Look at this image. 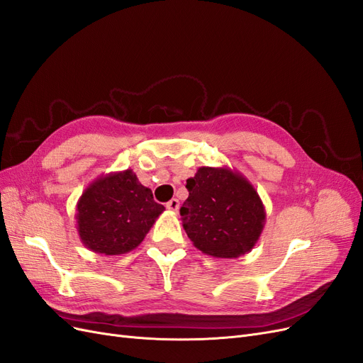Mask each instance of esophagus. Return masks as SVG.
Returning <instances> with one entry per match:
<instances>
[{"instance_id":"34e87169","label":"esophagus","mask_w":363,"mask_h":363,"mask_svg":"<svg viewBox=\"0 0 363 363\" xmlns=\"http://www.w3.org/2000/svg\"><path fill=\"white\" fill-rule=\"evenodd\" d=\"M167 207L169 208V211H172V212H177L179 207H180V201L177 199H172V200H169L167 203Z\"/></svg>"}]
</instances>
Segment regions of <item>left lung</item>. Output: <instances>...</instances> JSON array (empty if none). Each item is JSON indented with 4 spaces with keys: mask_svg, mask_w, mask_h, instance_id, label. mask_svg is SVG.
Segmentation results:
<instances>
[{
    "mask_svg": "<svg viewBox=\"0 0 363 363\" xmlns=\"http://www.w3.org/2000/svg\"><path fill=\"white\" fill-rule=\"evenodd\" d=\"M189 196L180 208L183 228L204 255L236 259L257 244L267 212L242 174L227 167H201L186 180Z\"/></svg>",
    "mask_w": 363,
    "mask_h": 363,
    "instance_id": "8db88e82",
    "label": "left lung"
}]
</instances>
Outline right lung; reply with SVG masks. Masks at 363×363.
I'll list each match as a JSON object with an SVG mask.
<instances>
[{
	"label": "right lung",
	"instance_id": "add662e5",
	"mask_svg": "<svg viewBox=\"0 0 363 363\" xmlns=\"http://www.w3.org/2000/svg\"><path fill=\"white\" fill-rule=\"evenodd\" d=\"M164 207L131 169L101 175L77 201V232L86 248L118 256L135 250Z\"/></svg>",
	"mask_w": 363,
	"mask_h": 363
}]
</instances>
